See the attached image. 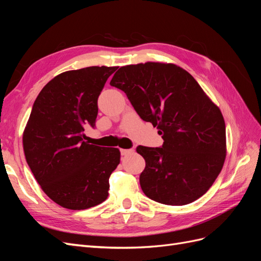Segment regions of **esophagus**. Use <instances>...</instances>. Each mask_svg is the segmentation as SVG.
I'll use <instances>...</instances> for the list:
<instances>
[{
    "label": "esophagus",
    "mask_w": 261,
    "mask_h": 261,
    "mask_svg": "<svg viewBox=\"0 0 261 261\" xmlns=\"http://www.w3.org/2000/svg\"><path fill=\"white\" fill-rule=\"evenodd\" d=\"M134 150L133 149H121V154L122 155H127L129 153H133Z\"/></svg>",
    "instance_id": "esophagus-1"
}]
</instances>
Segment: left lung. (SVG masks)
Masks as SVG:
<instances>
[{"instance_id":"obj_1","label":"left lung","mask_w":261,"mask_h":261,"mask_svg":"<svg viewBox=\"0 0 261 261\" xmlns=\"http://www.w3.org/2000/svg\"><path fill=\"white\" fill-rule=\"evenodd\" d=\"M110 85L164 140L159 148L136 149L146 161L139 177L145 195L183 206L206 194L224 164L225 123L195 78L172 63L147 62L120 67Z\"/></svg>"}]
</instances>
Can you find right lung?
Listing matches in <instances>:
<instances>
[{
    "label": "right lung",
    "instance_id": "add662e5",
    "mask_svg": "<svg viewBox=\"0 0 261 261\" xmlns=\"http://www.w3.org/2000/svg\"><path fill=\"white\" fill-rule=\"evenodd\" d=\"M116 69L90 66L55 76L31 110L22 134L26 161L42 191L63 208L88 209L109 196L121 152L89 145L84 130L94 126L99 94Z\"/></svg>",
    "mask_w": 261,
    "mask_h": 261
}]
</instances>
